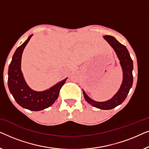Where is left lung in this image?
I'll return each instance as SVG.
<instances>
[{
	"mask_svg": "<svg viewBox=\"0 0 149 149\" xmlns=\"http://www.w3.org/2000/svg\"><path fill=\"white\" fill-rule=\"evenodd\" d=\"M104 38L107 40V42L114 49L119 59L120 64H121L122 69H123V83H122L119 90L114 95L113 98L106 102H95L87 96V95L83 90V92L85 100L89 104H90L91 105L100 109L110 110L114 109L118 105L123 103V102L125 100L128 93H129L130 89L133 84V74H132L133 62H132L131 57H130L129 52H128L125 46L120 43L118 40H116L115 38H114L112 36L106 35L104 36Z\"/></svg>",
	"mask_w": 149,
	"mask_h": 149,
	"instance_id": "left-lung-1",
	"label": "left lung"
}]
</instances>
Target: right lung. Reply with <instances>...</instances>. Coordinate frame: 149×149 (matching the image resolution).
Instances as JSON below:
<instances>
[{"label":"right lung","mask_w":149,"mask_h":149,"mask_svg":"<svg viewBox=\"0 0 149 149\" xmlns=\"http://www.w3.org/2000/svg\"><path fill=\"white\" fill-rule=\"evenodd\" d=\"M32 36L30 35L14 53L8 71V87L18 104L30 111H38L51 107L54 103L67 78L43 91H33L28 86L21 71V59L22 52Z\"/></svg>","instance_id":"right-lung-1"}]
</instances>
